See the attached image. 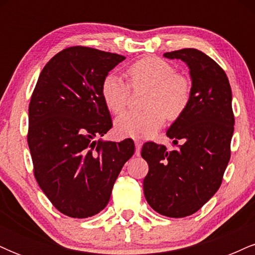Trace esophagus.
I'll return each instance as SVG.
<instances>
[{
	"label": "esophagus",
	"mask_w": 255,
	"mask_h": 255,
	"mask_svg": "<svg viewBox=\"0 0 255 255\" xmlns=\"http://www.w3.org/2000/svg\"><path fill=\"white\" fill-rule=\"evenodd\" d=\"M135 156H140V150H141V141L139 140H135Z\"/></svg>",
	"instance_id": "1"
}]
</instances>
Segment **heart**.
Returning <instances> with one entry per match:
<instances>
[{"mask_svg": "<svg viewBox=\"0 0 255 255\" xmlns=\"http://www.w3.org/2000/svg\"><path fill=\"white\" fill-rule=\"evenodd\" d=\"M131 87H147L144 111H128L115 121L119 136L150 137L162 127L166 116L175 120L184 113L191 102V83L174 67L158 57H145L127 68ZM101 95L105 107L113 114L126 108L129 87L119 75L110 73L103 79Z\"/></svg>", "mask_w": 255, "mask_h": 255, "instance_id": "1", "label": "heart"}]
</instances>
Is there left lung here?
Wrapping results in <instances>:
<instances>
[{"label":"left lung","instance_id":"obj_1","mask_svg":"<svg viewBox=\"0 0 255 255\" xmlns=\"http://www.w3.org/2000/svg\"><path fill=\"white\" fill-rule=\"evenodd\" d=\"M189 68L191 102L169 127L175 150L145 142L147 162L144 194L154 211L166 217L193 215L218 191L230 159L234 133L231 89L227 74L211 57L197 49L165 52Z\"/></svg>","mask_w":255,"mask_h":255}]
</instances>
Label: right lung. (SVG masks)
I'll return each mask as SVG.
<instances>
[{
    "mask_svg": "<svg viewBox=\"0 0 255 255\" xmlns=\"http://www.w3.org/2000/svg\"><path fill=\"white\" fill-rule=\"evenodd\" d=\"M125 58L86 46L64 49L45 64L31 97L27 142L34 176L68 217L101 212L134 153L131 139L96 140L113 127L102 81Z\"/></svg>",
    "mask_w": 255,
    "mask_h": 255,
    "instance_id": "obj_1",
    "label": "right lung"
}]
</instances>
